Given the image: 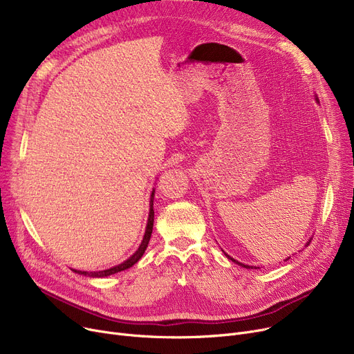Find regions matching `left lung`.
<instances>
[{
    "instance_id": "1",
    "label": "left lung",
    "mask_w": 354,
    "mask_h": 354,
    "mask_svg": "<svg viewBox=\"0 0 354 354\" xmlns=\"http://www.w3.org/2000/svg\"><path fill=\"white\" fill-rule=\"evenodd\" d=\"M314 97H315V102H317V103H320V102H319V97H317V96H315V95H314ZM310 241H311V238H310V239H308V243H307V244H306V247H307V245H308V244H310ZM224 254H225V255H227V257H228V258H230V259H231V261H234V263H235V264H238V266H241V267H244V268H250V270H254V268H255V270H257V268H259V267H252V266H245V264H243V263H239V261H235V259H234V258H231V257H230V255H228V254H227V252H224ZM290 258H291V257H288V258H286V261H287V259H290Z\"/></svg>"
}]
</instances>
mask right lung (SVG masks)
<instances>
[{"mask_svg":"<svg viewBox=\"0 0 354 354\" xmlns=\"http://www.w3.org/2000/svg\"><path fill=\"white\" fill-rule=\"evenodd\" d=\"M153 196H155V189L152 191L151 194V201H149V218H147V224H146V230H145V235H143V239L142 243L138 248V251L129 257L126 261H123L122 264L119 266H115L111 268H107V270H103V271H79V270H73L74 272H77L80 275H86V277H93V278H103V277H109L111 274H116V272H120V271H124L127 268H130L132 266H135L139 259L142 258V255L145 254V250L149 244V239H151V235H152V230H153V218H155V211H153Z\"/></svg>","mask_w":354,"mask_h":354,"instance_id":"obj_1","label":"right lung"}]
</instances>
